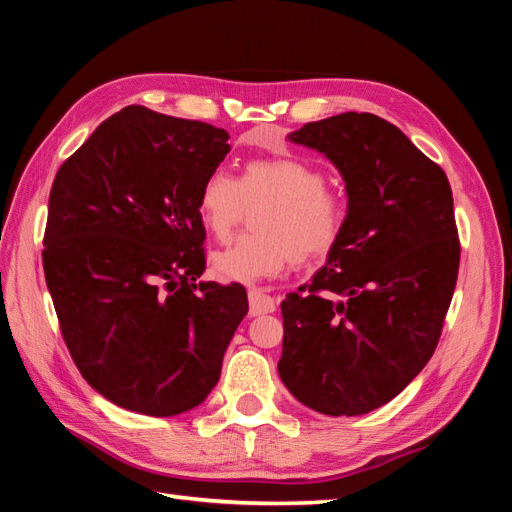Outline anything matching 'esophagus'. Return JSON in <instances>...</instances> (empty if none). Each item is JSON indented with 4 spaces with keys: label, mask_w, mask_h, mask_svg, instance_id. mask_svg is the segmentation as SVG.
I'll return each mask as SVG.
<instances>
[{
    "label": "esophagus",
    "mask_w": 512,
    "mask_h": 512,
    "mask_svg": "<svg viewBox=\"0 0 512 512\" xmlns=\"http://www.w3.org/2000/svg\"><path fill=\"white\" fill-rule=\"evenodd\" d=\"M247 299H250V316H260V314H271L275 312V299L271 294L260 288H252L247 292Z\"/></svg>",
    "instance_id": "obj_1"
}]
</instances>
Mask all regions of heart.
<instances>
[{"mask_svg": "<svg viewBox=\"0 0 512 512\" xmlns=\"http://www.w3.org/2000/svg\"><path fill=\"white\" fill-rule=\"evenodd\" d=\"M265 203L256 218L258 232L237 239L211 258L213 273L224 282L252 284L273 277L294 262L329 256L344 237L348 207L327 190V175L297 156L245 162L239 179L213 170L200 185L198 215L218 241L230 239L245 205Z\"/></svg>", "mask_w": 512, "mask_h": 512, "instance_id": "b5f03b06", "label": "heart"}]
</instances>
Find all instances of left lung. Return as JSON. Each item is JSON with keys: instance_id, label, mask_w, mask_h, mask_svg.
I'll list each match as a JSON object with an SVG mask.
<instances>
[{"instance_id": "obj_1", "label": "left lung", "mask_w": 512, "mask_h": 512, "mask_svg": "<svg viewBox=\"0 0 512 512\" xmlns=\"http://www.w3.org/2000/svg\"><path fill=\"white\" fill-rule=\"evenodd\" d=\"M292 143L342 173L348 224L312 284L282 301V382L301 404L359 416L399 395L436 350L461 245L444 170L393 123L342 113Z\"/></svg>"}]
</instances>
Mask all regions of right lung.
<instances>
[{
	"instance_id": "add662e5",
	"label": "right lung",
	"mask_w": 512,
	"mask_h": 512,
	"mask_svg": "<svg viewBox=\"0 0 512 512\" xmlns=\"http://www.w3.org/2000/svg\"><path fill=\"white\" fill-rule=\"evenodd\" d=\"M203 121L126 106L59 166L42 267L81 376L113 404L175 416L203 404L247 314L205 273L198 192L230 151Z\"/></svg>"
}]
</instances>
